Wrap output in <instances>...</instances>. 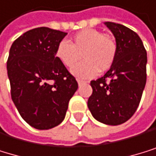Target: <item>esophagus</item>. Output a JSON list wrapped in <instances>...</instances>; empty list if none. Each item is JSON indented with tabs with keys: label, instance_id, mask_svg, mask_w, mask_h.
<instances>
[{
	"label": "esophagus",
	"instance_id": "34e87169",
	"mask_svg": "<svg viewBox=\"0 0 156 156\" xmlns=\"http://www.w3.org/2000/svg\"><path fill=\"white\" fill-rule=\"evenodd\" d=\"M76 81H77V83H79V85H81V84L86 83V81H84V80H80V79H77Z\"/></svg>",
	"mask_w": 156,
	"mask_h": 156
}]
</instances>
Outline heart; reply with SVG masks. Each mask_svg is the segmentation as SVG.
<instances>
[{"label":"heart","mask_w":156,"mask_h":156,"mask_svg":"<svg viewBox=\"0 0 156 156\" xmlns=\"http://www.w3.org/2000/svg\"><path fill=\"white\" fill-rule=\"evenodd\" d=\"M116 54L115 41L95 29H84L76 33L69 43L62 41L56 48V58L59 62L67 68L74 66L72 74L80 79H90L97 76L98 71L109 70ZM81 55L84 60L77 65Z\"/></svg>","instance_id":"1"}]
</instances>
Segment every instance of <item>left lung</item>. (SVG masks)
Segmentation results:
<instances>
[{
	"label": "left lung",
	"instance_id": "obj_1",
	"mask_svg": "<svg viewBox=\"0 0 156 156\" xmlns=\"http://www.w3.org/2000/svg\"><path fill=\"white\" fill-rule=\"evenodd\" d=\"M105 24L115 38L117 54L109 71L91 81L88 108L98 121L115 126L129 120L139 105L147 80V52L130 28L111 22Z\"/></svg>",
	"mask_w": 156,
	"mask_h": 156
}]
</instances>
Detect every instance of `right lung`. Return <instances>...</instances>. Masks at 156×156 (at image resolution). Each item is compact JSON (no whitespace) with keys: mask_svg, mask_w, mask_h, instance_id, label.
Returning a JSON list of instances; mask_svg holds the SVG:
<instances>
[{"mask_svg":"<svg viewBox=\"0 0 156 156\" xmlns=\"http://www.w3.org/2000/svg\"><path fill=\"white\" fill-rule=\"evenodd\" d=\"M67 35L48 27L25 32L12 43L7 59L11 98L23 119L48 130L64 119L79 85L56 58L58 44Z\"/></svg>","mask_w":156,"mask_h":156,"instance_id":"right-lung-1","label":"right lung"}]
</instances>
